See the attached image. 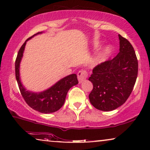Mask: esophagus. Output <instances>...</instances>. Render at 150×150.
Wrapping results in <instances>:
<instances>
[{"label": "esophagus", "instance_id": "obj_1", "mask_svg": "<svg viewBox=\"0 0 150 150\" xmlns=\"http://www.w3.org/2000/svg\"><path fill=\"white\" fill-rule=\"evenodd\" d=\"M78 80H79V83H82L85 81L88 76V74L85 70H81L78 72Z\"/></svg>", "mask_w": 150, "mask_h": 150}]
</instances>
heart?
<instances>
[{
	"instance_id": "b5f03b06",
	"label": "heart",
	"mask_w": 150,
	"mask_h": 150,
	"mask_svg": "<svg viewBox=\"0 0 150 150\" xmlns=\"http://www.w3.org/2000/svg\"><path fill=\"white\" fill-rule=\"evenodd\" d=\"M99 44H95V46H98ZM110 50H111V48L110 46H106L105 48H104L102 50L98 52V54L96 55L95 58H94L93 63L94 65H98L101 63L102 61L104 60L106 57L109 54Z\"/></svg>"
}]
</instances>
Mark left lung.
<instances>
[{
  "mask_svg": "<svg viewBox=\"0 0 150 150\" xmlns=\"http://www.w3.org/2000/svg\"><path fill=\"white\" fill-rule=\"evenodd\" d=\"M120 52L110 60L98 65L89 81L93 89L89 95L96 108L110 111L125 103L132 93L138 74V61L134 48L119 35Z\"/></svg>",
  "mask_w": 150,
  "mask_h": 150,
  "instance_id": "obj_1",
  "label": "left lung"
}]
</instances>
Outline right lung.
Returning a JSON list of instances; mask_svg holds the SVG:
<instances>
[{
  "label": "right lung",
  "instance_id": "add662e5",
  "mask_svg": "<svg viewBox=\"0 0 150 150\" xmlns=\"http://www.w3.org/2000/svg\"><path fill=\"white\" fill-rule=\"evenodd\" d=\"M42 33L43 32H39L30 37V38L26 40V42L21 46L16 60L15 69L16 78L17 80L18 87L25 102L33 109L38 110L42 113L48 114L57 111L62 107L69 89L73 86L77 85L79 81H78L76 74H72L59 80L54 85L48 88V89L38 92V93L28 91L24 87L20 81V65L22 57H23L26 42L33 38L34 36Z\"/></svg>",
  "mask_w": 150,
  "mask_h": 150
}]
</instances>
